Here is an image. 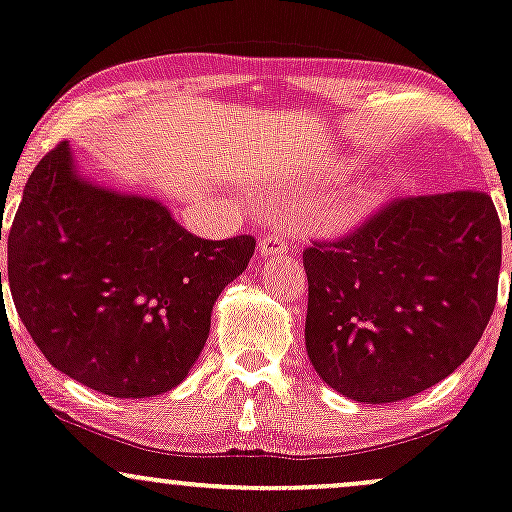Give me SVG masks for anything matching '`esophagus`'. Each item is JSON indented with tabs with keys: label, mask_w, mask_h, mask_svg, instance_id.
<instances>
[{
	"label": "esophagus",
	"mask_w": 512,
	"mask_h": 512,
	"mask_svg": "<svg viewBox=\"0 0 512 512\" xmlns=\"http://www.w3.org/2000/svg\"><path fill=\"white\" fill-rule=\"evenodd\" d=\"M287 246H290V234H287V229L273 227L263 234L261 241H258V254L278 256V254H285Z\"/></svg>",
	"instance_id": "esophagus-1"
}]
</instances>
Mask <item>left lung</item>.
I'll list each match as a JSON object with an SVG mask.
<instances>
[{
  "label": "left lung",
  "mask_w": 512,
  "mask_h": 512,
  "mask_svg": "<svg viewBox=\"0 0 512 512\" xmlns=\"http://www.w3.org/2000/svg\"><path fill=\"white\" fill-rule=\"evenodd\" d=\"M302 263L317 375L389 404L445 380L476 348L498 300L501 220L484 191L392 198L343 237L314 239Z\"/></svg>",
  "instance_id": "1"
}]
</instances>
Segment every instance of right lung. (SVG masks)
Listing matches in <instances>:
<instances>
[{
	"mask_svg": "<svg viewBox=\"0 0 512 512\" xmlns=\"http://www.w3.org/2000/svg\"><path fill=\"white\" fill-rule=\"evenodd\" d=\"M254 249L251 234L193 237L157 200L91 186L60 142L9 227L7 285L50 365L96 392L145 399L188 375L212 304Z\"/></svg>",
	"mask_w": 512,
	"mask_h": 512,
	"instance_id": "add662e5",
	"label": "right lung"
}]
</instances>
